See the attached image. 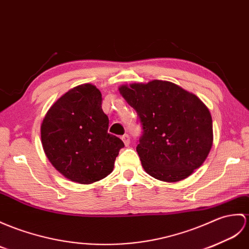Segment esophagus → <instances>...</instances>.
<instances>
[{
	"label": "esophagus",
	"instance_id": "1",
	"mask_svg": "<svg viewBox=\"0 0 249 249\" xmlns=\"http://www.w3.org/2000/svg\"><path fill=\"white\" fill-rule=\"evenodd\" d=\"M122 140H123V142H124V144H125V146H128L129 145V143H130V137H129V135H124L123 137H122Z\"/></svg>",
	"mask_w": 249,
	"mask_h": 249
}]
</instances>
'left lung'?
Listing matches in <instances>:
<instances>
[{"mask_svg":"<svg viewBox=\"0 0 249 249\" xmlns=\"http://www.w3.org/2000/svg\"><path fill=\"white\" fill-rule=\"evenodd\" d=\"M119 90L142 125L137 152L148 175L176 182L204 163L213 142L212 118L197 96L158 79Z\"/></svg>","mask_w":249,"mask_h":249,"instance_id":"1","label":"left lung"}]
</instances>
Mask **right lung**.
Segmentation results:
<instances>
[{
	"label": "right lung",
	"mask_w": 249,
	"mask_h": 249,
	"mask_svg": "<svg viewBox=\"0 0 249 249\" xmlns=\"http://www.w3.org/2000/svg\"><path fill=\"white\" fill-rule=\"evenodd\" d=\"M109 119L102 109V94L84 84L69 90L46 112L41 142L55 169L71 181L89 184L113 171L124 143L108 134Z\"/></svg>",
	"instance_id": "obj_1"
}]
</instances>
